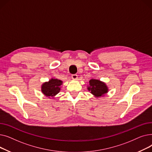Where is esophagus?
Segmentation results:
<instances>
[{
	"label": "esophagus",
	"instance_id": "1",
	"mask_svg": "<svg viewBox=\"0 0 152 152\" xmlns=\"http://www.w3.org/2000/svg\"><path fill=\"white\" fill-rule=\"evenodd\" d=\"M71 77H72V79H77V75H76V74L72 75H71Z\"/></svg>",
	"mask_w": 152,
	"mask_h": 152
}]
</instances>
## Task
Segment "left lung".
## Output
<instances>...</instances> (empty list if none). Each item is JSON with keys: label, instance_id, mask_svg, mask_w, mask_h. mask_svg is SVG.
<instances>
[{"label": "left lung", "instance_id": "obj_1", "mask_svg": "<svg viewBox=\"0 0 152 152\" xmlns=\"http://www.w3.org/2000/svg\"><path fill=\"white\" fill-rule=\"evenodd\" d=\"M89 84L87 89L95 97H102L108 92V87L107 84L99 79H91L89 82Z\"/></svg>", "mask_w": 152, "mask_h": 152}]
</instances>
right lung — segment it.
Returning a JSON list of instances; mask_svg holds the SVG:
<instances>
[{
  "label": "right lung",
  "mask_w": 152,
  "mask_h": 152,
  "mask_svg": "<svg viewBox=\"0 0 152 152\" xmlns=\"http://www.w3.org/2000/svg\"><path fill=\"white\" fill-rule=\"evenodd\" d=\"M62 84L63 81L60 79L52 78L49 81L42 83L41 86L42 93L49 99L55 98V95L60 92Z\"/></svg>",
  "instance_id": "right-lung-1"
}]
</instances>
